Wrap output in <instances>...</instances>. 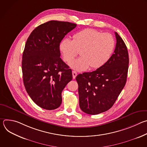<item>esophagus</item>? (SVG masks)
I'll list each match as a JSON object with an SVG mask.
<instances>
[{
  "mask_svg": "<svg viewBox=\"0 0 147 147\" xmlns=\"http://www.w3.org/2000/svg\"><path fill=\"white\" fill-rule=\"evenodd\" d=\"M72 74H73V78L74 79V78H76V76H77V72L76 71H72Z\"/></svg>",
  "mask_w": 147,
  "mask_h": 147,
  "instance_id": "34e87169",
  "label": "esophagus"
}]
</instances>
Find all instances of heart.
Masks as SVG:
<instances>
[{
	"instance_id": "1",
	"label": "heart",
	"mask_w": 147,
	"mask_h": 147,
	"mask_svg": "<svg viewBox=\"0 0 147 147\" xmlns=\"http://www.w3.org/2000/svg\"><path fill=\"white\" fill-rule=\"evenodd\" d=\"M113 36L93 29H86L73 36V40L66 38L60 44L63 59L70 62L80 52L81 57L71 61L69 66L77 71H84L90 67L98 69L110 59L115 48Z\"/></svg>"
}]
</instances>
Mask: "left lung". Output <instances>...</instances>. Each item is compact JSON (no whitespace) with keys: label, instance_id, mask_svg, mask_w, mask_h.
Instances as JSON below:
<instances>
[{"label":"left lung","instance_id":"left-lung-1","mask_svg":"<svg viewBox=\"0 0 147 147\" xmlns=\"http://www.w3.org/2000/svg\"><path fill=\"white\" fill-rule=\"evenodd\" d=\"M114 53L103 66L92 72L78 74L79 104L82 111L97 115L113 105L127 80L129 58L126 45L115 32Z\"/></svg>","mask_w":147,"mask_h":147}]
</instances>
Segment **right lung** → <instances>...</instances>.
<instances>
[{
	"label": "right lung",
	"instance_id": "add662e5",
	"mask_svg": "<svg viewBox=\"0 0 147 147\" xmlns=\"http://www.w3.org/2000/svg\"><path fill=\"white\" fill-rule=\"evenodd\" d=\"M77 24L52 20L35 28L23 53L26 90L39 107L53 110L61 103V92L72 80V71L60 57V43Z\"/></svg>",
	"mask_w": 147,
	"mask_h": 147
}]
</instances>
